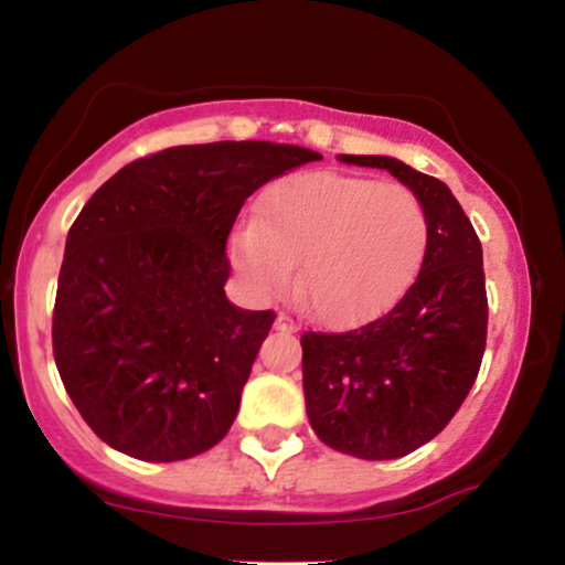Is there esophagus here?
<instances>
[{
    "label": "esophagus",
    "instance_id": "1",
    "mask_svg": "<svg viewBox=\"0 0 565 565\" xmlns=\"http://www.w3.org/2000/svg\"><path fill=\"white\" fill-rule=\"evenodd\" d=\"M276 329H281V332H297V329H300V323H297V319H291L289 313H278Z\"/></svg>",
    "mask_w": 565,
    "mask_h": 565
}]
</instances>
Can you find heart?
I'll return each mask as SVG.
<instances>
[{
    "instance_id": "b5f03b06",
    "label": "heart",
    "mask_w": 565,
    "mask_h": 565,
    "mask_svg": "<svg viewBox=\"0 0 565 565\" xmlns=\"http://www.w3.org/2000/svg\"><path fill=\"white\" fill-rule=\"evenodd\" d=\"M427 210L406 185L334 172L291 174L265 193L231 257L257 295L289 287L329 323H355L404 295L423 265Z\"/></svg>"
}]
</instances>
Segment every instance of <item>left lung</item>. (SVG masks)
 <instances>
[{
  "mask_svg": "<svg viewBox=\"0 0 565 565\" xmlns=\"http://www.w3.org/2000/svg\"><path fill=\"white\" fill-rule=\"evenodd\" d=\"M377 167L423 199L427 246L406 295L342 334H302V387L323 444L359 459H398L451 423L481 369L489 327L483 249L446 183L391 157H340Z\"/></svg>",
  "mask_w": 565,
  "mask_h": 565,
  "instance_id": "8db88e82",
  "label": "left lung"
}]
</instances>
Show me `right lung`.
I'll return each instance as SVG.
<instances>
[{
    "instance_id": "add662e5",
    "label": "right lung",
    "mask_w": 565,
    "mask_h": 565,
    "mask_svg": "<svg viewBox=\"0 0 565 565\" xmlns=\"http://www.w3.org/2000/svg\"><path fill=\"white\" fill-rule=\"evenodd\" d=\"M321 153L265 140L174 146L106 180L71 225L53 310L66 393L100 440L178 462L225 438L274 310L225 297L244 201Z\"/></svg>"
}]
</instances>
